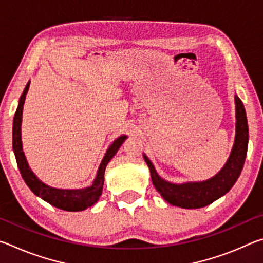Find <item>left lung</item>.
I'll list each match as a JSON object with an SVG mask.
<instances>
[{"instance_id":"left-lung-1","label":"left lung","mask_w":263,"mask_h":263,"mask_svg":"<svg viewBox=\"0 0 263 263\" xmlns=\"http://www.w3.org/2000/svg\"><path fill=\"white\" fill-rule=\"evenodd\" d=\"M235 102V138L232 151L228 161L215 176L205 181L184 182V183H172L158 174L153 163L144 154L145 162L147 163L155 186L163 199L174 206L183 209L204 208L220 198L237 182L242 171L248 147V123L246 111L241 100L234 95Z\"/></svg>"}]
</instances>
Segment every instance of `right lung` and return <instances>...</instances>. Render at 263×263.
I'll return each mask as SVG.
<instances>
[{
    "label": "right lung",
    "instance_id": "add662e5",
    "mask_svg": "<svg viewBox=\"0 0 263 263\" xmlns=\"http://www.w3.org/2000/svg\"><path fill=\"white\" fill-rule=\"evenodd\" d=\"M30 81L26 84L23 92L20 97L18 106H17L15 117H14V126H12V148L16 157L17 166L20 168L22 177L25 181L26 185L29 186L31 191L38 197L43 198L44 201L50 203L51 205L66 211H82L90 208L99 201L100 196L102 195L104 184V172L106 164L109 163L111 159L115 157L117 151L121 147L122 144L127 138V136L122 135L118 137L112 144L106 149L103 159L97 169L96 176L92 183L81 189H59L53 188V186L44 183L39 180L37 175L30 168L28 161H26L25 154L23 152V145H22V115H23V105L25 102L26 94L29 91Z\"/></svg>",
    "mask_w": 263,
    "mask_h": 263
}]
</instances>
